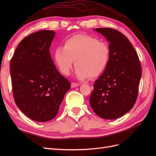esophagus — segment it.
Masks as SVG:
<instances>
[{
    "label": "esophagus",
    "instance_id": "esophagus-1",
    "mask_svg": "<svg viewBox=\"0 0 156 156\" xmlns=\"http://www.w3.org/2000/svg\"><path fill=\"white\" fill-rule=\"evenodd\" d=\"M80 85V84L79 83H72V84H71V87H72V88H75L77 87H79Z\"/></svg>",
    "mask_w": 156,
    "mask_h": 156
}]
</instances>
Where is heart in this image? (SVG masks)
Segmentation results:
<instances>
[{"instance_id":"obj_1","label":"heart","mask_w":156,"mask_h":156,"mask_svg":"<svg viewBox=\"0 0 156 156\" xmlns=\"http://www.w3.org/2000/svg\"><path fill=\"white\" fill-rule=\"evenodd\" d=\"M110 58L109 46L105 41L87 35H76L55 51L54 59L59 70L69 75L75 61V75L84 80L96 77L106 69Z\"/></svg>"}]
</instances>
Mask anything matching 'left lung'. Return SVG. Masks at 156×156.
I'll use <instances>...</instances> for the list:
<instances>
[{
  "instance_id": "1",
  "label": "left lung",
  "mask_w": 156,
  "mask_h": 156,
  "mask_svg": "<svg viewBox=\"0 0 156 156\" xmlns=\"http://www.w3.org/2000/svg\"><path fill=\"white\" fill-rule=\"evenodd\" d=\"M109 42L110 58L107 66L94 84L90 104L102 119H116L135 105L141 78L137 53L127 37L110 28L94 29Z\"/></svg>"
}]
</instances>
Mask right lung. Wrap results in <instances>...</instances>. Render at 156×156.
Returning <instances> with one entry per match:
<instances>
[{"label":"right lung","instance_id":"right-lung-1","mask_svg":"<svg viewBox=\"0 0 156 156\" xmlns=\"http://www.w3.org/2000/svg\"><path fill=\"white\" fill-rule=\"evenodd\" d=\"M55 35L53 30H44L27 36L19 44L10 62L16 104L36 122L53 119L71 87L51 57L49 48Z\"/></svg>","mask_w":156,"mask_h":156}]
</instances>
